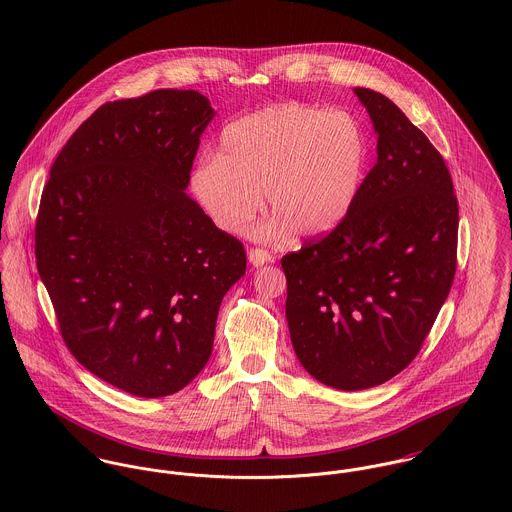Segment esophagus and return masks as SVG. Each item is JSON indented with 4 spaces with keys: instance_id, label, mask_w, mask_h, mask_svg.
<instances>
[{
    "instance_id": "1",
    "label": "esophagus",
    "mask_w": 512,
    "mask_h": 512,
    "mask_svg": "<svg viewBox=\"0 0 512 512\" xmlns=\"http://www.w3.org/2000/svg\"><path fill=\"white\" fill-rule=\"evenodd\" d=\"M248 260H250L252 266H264V264L272 262L274 258L270 256V252H266L262 248H250L248 250Z\"/></svg>"
}]
</instances>
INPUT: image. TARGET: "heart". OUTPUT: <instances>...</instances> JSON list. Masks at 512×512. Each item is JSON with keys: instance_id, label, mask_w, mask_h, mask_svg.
Instances as JSON below:
<instances>
[{"instance_id": "heart-1", "label": "heart", "mask_w": 512, "mask_h": 512, "mask_svg": "<svg viewBox=\"0 0 512 512\" xmlns=\"http://www.w3.org/2000/svg\"><path fill=\"white\" fill-rule=\"evenodd\" d=\"M366 159L368 140L353 114L276 104L228 122L219 153L195 161L189 191L220 232H242L264 193L272 217L254 230L256 238L319 236L353 209Z\"/></svg>"}]
</instances>
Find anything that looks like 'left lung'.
Segmentation results:
<instances>
[{
	"mask_svg": "<svg viewBox=\"0 0 512 512\" xmlns=\"http://www.w3.org/2000/svg\"><path fill=\"white\" fill-rule=\"evenodd\" d=\"M355 94L376 132V163L349 215L282 258L293 351L339 390L378 386L416 359L457 264L459 209L443 157L390 98Z\"/></svg>",
	"mask_w": 512,
	"mask_h": 512,
	"instance_id": "1",
	"label": "left lung"
}]
</instances>
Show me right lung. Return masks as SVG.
<instances>
[{"mask_svg": "<svg viewBox=\"0 0 512 512\" xmlns=\"http://www.w3.org/2000/svg\"><path fill=\"white\" fill-rule=\"evenodd\" d=\"M213 118L197 90L106 102L41 195L35 258L61 335L80 365L140 398L203 370L220 301L246 272L242 242L185 193Z\"/></svg>", "mask_w": 512, "mask_h": 512, "instance_id": "right-lung-1", "label": "right lung"}]
</instances>
